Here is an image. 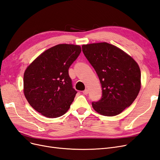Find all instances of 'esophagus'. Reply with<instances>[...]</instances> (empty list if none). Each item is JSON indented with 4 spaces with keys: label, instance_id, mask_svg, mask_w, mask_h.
<instances>
[{
    "label": "esophagus",
    "instance_id": "34e87169",
    "mask_svg": "<svg viewBox=\"0 0 160 160\" xmlns=\"http://www.w3.org/2000/svg\"><path fill=\"white\" fill-rule=\"evenodd\" d=\"M88 93H89V91H88V89H85V90L83 91V93L84 95H88Z\"/></svg>",
    "mask_w": 160,
    "mask_h": 160
}]
</instances>
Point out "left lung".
<instances>
[{
	"label": "left lung",
	"instance_id": "1",
	"mask_svg": "<svg viewBox=\"0 0 160 160\" xmlns=\"http://www.w3.org/2000/svg\"><path fill=\"white\" fill-rule=\"evenodd\" d=\"M82 50L102 88V98L92 103L93 108L105 116L121 113L132 104L141 89V71L137 62L118 47L105 42L83 45Z\"/></svg>",
	"mask_w": 160,
	"mask_h": 160
}]
</instances>
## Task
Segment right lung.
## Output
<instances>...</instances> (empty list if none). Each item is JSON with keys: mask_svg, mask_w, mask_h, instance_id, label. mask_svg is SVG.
Instances as JSON below:
<instances>
[{"mask_svg": "<svg viewBox=\"0 0 160 160\" xmlns=\"http://www.w3.org/2000/svg\"><path fill=\"white\" fill-rule=\"evenodd\" d=\"M81 51L77 45H57L42 52L27 67L24 95L42 115L56 118L70 108L77 91L72 87L69 68Z\"/></svg>", "mask_w": 160, "mask_h": 160, "instance_id": "right-lung-1", "label": "right lung"}]
</instances>
